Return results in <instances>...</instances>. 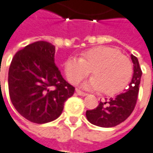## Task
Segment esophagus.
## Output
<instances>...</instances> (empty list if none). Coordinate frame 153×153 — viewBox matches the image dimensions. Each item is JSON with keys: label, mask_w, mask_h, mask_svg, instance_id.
Instances as JSON below:
<instances>
[{"label": "esophagus", "mask_w": 153, "mask_h": 153, "mask_svg": "<svg viewBox=\"0 0 153 153\" xmlns=\"http://www.w3.org/2000/svg\"><path fill=\"white\" fill-rule=\"evenodd\" d=\"M76 93L78 94V95H79V96H86L87 94L86 93H85V92H83V91H79V90H76Z\"/></svg>", "instance_id": "34e87169"}]
</instances>
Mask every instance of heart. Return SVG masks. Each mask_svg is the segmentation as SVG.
Instances as JSON below:
<instances>
[{
    "instance_id": "b5f03b06",
    "label": "heart",
    "mask_w": 153,
    "mask_h": 153,
    "mask_svg": "<svg viewBox=\"0 0 153 153\" xmlns=\"http://www.w3.org/2000/svg\"><path fill=\"white\" fill-rule=\"evenodd\" d=\"M94 76L81 84L84 89L101 90L114 95L126 88L133 75L130 60L115 48L99 46L84 52L80 59L71 57L64 63L70 83L76 84L91 73Z\"/></svg>"
}]
</instances>
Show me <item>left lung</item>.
<instances>
[{"instance_id": "obj_1", "label": "left lung", "mask_w": 153, "mask_h": 153, "mask_svg": "<svg viewBox=\"0 0 153 153\" xmlns=\"http://www.w3.org/2000/svg\"><path fill=\"white\" fill-rule=\"evenodd\" d=\"M134 74L128 87L114 97L104 98L96 109L86 110L87 120L101 128H112L124 122L131 115L136 104L142 71L137 57L131 55Z\"/></svg>"}]
</instances>
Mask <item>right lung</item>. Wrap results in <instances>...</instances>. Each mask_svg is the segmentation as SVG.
Returning a JSON list of instances; mask_svg holds the SVG:
<instances>
[{
    "instance_id": "1",
    "label": "right lung",
    "mask_w": 153,
    "mask_h": 153,
    "mask_svg": "<svg viewBox=\"0 0 153 153\" xmlns=\"http://www.w3.org/2000/svg\"><path fill=\"white\" fill-rule=\"evenodd\" d=\"M56 47L37 41L18 51L8 72L11 102L31 123L43 124L61 116L65 101L74 87L68 83L55 64Z\"/></svg>"
}]
</instances>
